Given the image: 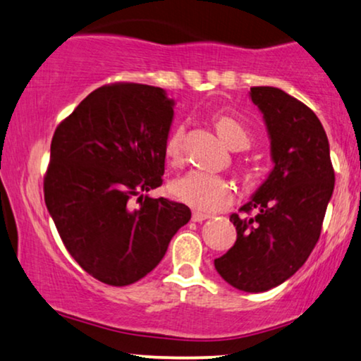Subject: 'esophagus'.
<instances>
[{"instance_id": "obj_1", "label": "esophagus", "mask_w": 361, "mask_h": 361, "mask_svg": "<svg viewBox=\"0 0 361 361\" xmlns=\"http://www.w3.org/2000/svg\"><path fill=\"white\" fill-rule=\"evenodd\" d=\"M209 214H204V212H200V211H195L192 212V216H191V219H192V222H202V221H206V219H209Z\"/></svg>"}]
</instances>
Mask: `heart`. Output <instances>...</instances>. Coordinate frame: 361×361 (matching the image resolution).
<instances>
[{
  "instance_id": "1",
  "label": "heart",
  "mask_w": 361,
  "mask_h": 361,
  "mask_svg": "<svg viewBox=\"0 0 361 361\" xmlns=\"http://www.w3.org/2000/svg\"><path fill=\"white\" fill-rule=\"evenodd\" d=\"M214 128L224 144L232 150H243L250 145V130L240 119L231 114H221L214 119ZM183 130L176 129L165 144V157L176 165L181 159ZM176 200L191 206L196 211L214 212L227 207L233 200L232 183L224 176L192 170L180 176L170 186Z\"/></svg>"
}]
</instances>
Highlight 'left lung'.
<instances>
[{
    "mask_svg": "<svg viewBox=\"0 0 361 361\" xmlns=\"http://www.w3.org/2000/svg\"><path fill=\"white\" fill-rule=\"evenodd\" d=\"M252 103L265 121L273 170L240 209L231 214L237 240L214 267L245 293H263L291 278L319 240L335 175L331 147L317 116L273 86H253Z\"/></svg>",
    "mask_w": 361,
    "mask_h": 361,
    "instance_id": "obj_1",
    "label": "left lung"
}]
</instances>
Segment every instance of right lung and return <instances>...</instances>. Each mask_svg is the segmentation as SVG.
<instances>
[{
	"instance_id": "right-lung-1",
	"label": "right lung",
	"mask_w": 361,
	"mask_h": 361,
	"mask_svg": "<svg viewBox=\"0 0 361 361\" xmlns=\"http://www.w3.org/2000/svg\"><path fill=\"white\" fill-rule=\"evenodd\" d=\"M175 99L139 83L101 86L55 130L44 197L78 265L128 286L165 257L190 207L147 192L161 185Z\"/></svg>"
}]
</instances>
